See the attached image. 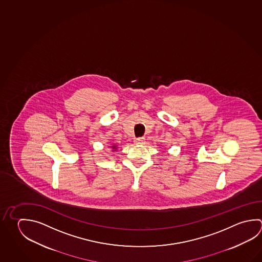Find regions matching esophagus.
Masks as SVG:
<instances>
[{"label": "esophagus", "mask_w": 262, "mask_h": 262, "mask_svg": "<svg viewBox=\"0 0 262 262\" xmlns=\"http://www.w3.org/2000/svg\"><path fill=\"white\" fill-rule=\"evenodd\" d=\"M144 142H145V138H138L135 140V143H136V144H138V145L144 144Z\"/></svg>", "instance_id": "34e87169"}]
</instances>
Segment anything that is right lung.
I'll return each mask as SVG.
<instances>
[{
	"label": "right lung",
	"mask_w": 262,
	"mask_h": 262,
	"mask_svg": "<svg viewBox=\"0 0 262 262\" xmlns=\"http://www.w3.org/2000/svg\"><path fill=\"white\" fill-rule=\"evenodd\" d=\"M112 148H113V149H114V150H115V149H116V148H117V146H116V145H115V146H113V147H112Z\"/></svg>",
	"instance_id": "obj_1"
}]
</instances>
